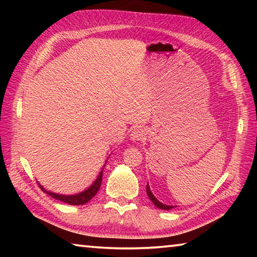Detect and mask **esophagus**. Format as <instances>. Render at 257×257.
<instances>
[{
    "label": "esophagus",
    "instance_id": "esophagus-1",
    "mask_svg": "<svg viewBox=\"0 0 257 257\" xmlns=\"http://www.w3.org/2000/svg\"><path fill=\"white\" fill-rule=\"evenodd\" d=\"M145 136H146V133L142 127L134 128L132 134H130V138H132V141H135V142L143 141V139L145 138Z\"/></svg>",
    "mask_w": 257,
    "mask_h": 257
}]
</instances>
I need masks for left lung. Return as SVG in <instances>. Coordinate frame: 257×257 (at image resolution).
<instances>
[{
	"mask_svg": "<svg viewBox=\"0 0 257 257\" xmlns=\"http://www.w3.org/2000/svg\"><path fill=\"white\" fill-rule=\"evenodd\" d=\"M146 193H147V195H149V197H150L151 201L153 202L154 205H155L156 207H158V208H161V210H171V208H175V206L164 205V204H162L161 202H159L158 199H156V198L154 197V195L152 194V191H151L150 187H149V184H147V186H146Z\"/></svg>",
	"mask_w": 257,
	"mask_h": 257,
	"instance_id": "left-lung-1",
	"label": "left lung"
}]
</instances>
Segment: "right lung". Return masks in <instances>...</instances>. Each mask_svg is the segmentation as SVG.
<instances>
[{"mask_svg": "<svg viewBox=\"0 0 257 257\" xmlns=\"http://www.w3.org/2000/svg\"><path fill=\"white\" fill-rule=\"evenodd\" d=\"M102 177H103V170L99 172L97 179L95 180L94 184L90 186L88 189H86L85 191H82V193H80V194L69 195V196H66V195H59V194L51 193V191L45 190L44 188H43V187L40 184H38V185H40V188L43 191H44V193H46L47 195H50L51 197L58 199V201L64 202V203H67V204H70V205H84V204H86L87 202H89L90 199H92L95 196V195L97 194L99 187H101Z\"/></svg>", "mask_w": 257, "mask_h": 257, "instance_id": "add662e5", "label": "right lung"}]
</instances>
